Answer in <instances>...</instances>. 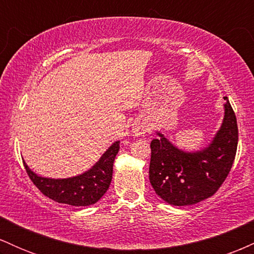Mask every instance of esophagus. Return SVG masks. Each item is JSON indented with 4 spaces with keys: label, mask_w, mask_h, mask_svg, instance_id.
Here are the masks:
<instances>
[{
    "label": "esophagus",
    "mask_w": 254,
    "mask_h": 254,
    "mask_svg": "<svg viewBox=\"0 0 254 254\" xmlns=\"http://www.w3.org/2000/svg\"><path fill=\"white\" fill-rule=\"evenodd\" d=\"M132 132L135 133L136 136H141V135H144L145 132H147V125L143 121H137L135 124H133L132 127Z\"/></svg>",
    "instance_id": "esophagus-1"
}]
</instances>
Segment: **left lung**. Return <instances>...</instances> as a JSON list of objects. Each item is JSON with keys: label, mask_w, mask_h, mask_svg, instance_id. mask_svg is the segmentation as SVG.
Masks as SVG:
<instances>
[{"label": "left lung", "mask_w": 254, "mask_h": 254, "mask_svg": "<svg viewBox=\"0 0 254 254\" xmlns=\"http://www.w3.org/2000/svg\"><path fill=\"white\" fill-rule=\"evenodd\" d=\"M224 118L214 141L205 149L185 153L161 133L150 143L149 180L157 196L172 205H191L211 197L221 188L234 162L238 123L228 98Z\"/></svg>", "instance_id": "8db88e82"}]
</instances>
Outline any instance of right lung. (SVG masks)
Here are the masks:
<instances>
[{"label":"right lung","instance_id":"add662e5","mask_svg":"<svg viewBox=\"0 0 254 254\" xmlns=\"http://www.w3.org/2000/svg\"><path fill=\"white\" fill-rule=\"evenodd\" d=\"M119 141L105 151L100 160L86 173L68 179H49L33 173L24 166L32 183L44 196L55 202L74 206H87L97 203L109 189L112 180L113 161L118 154Z\"/></svg>","mask_w":254,"mask_h":254}]
</instances>
